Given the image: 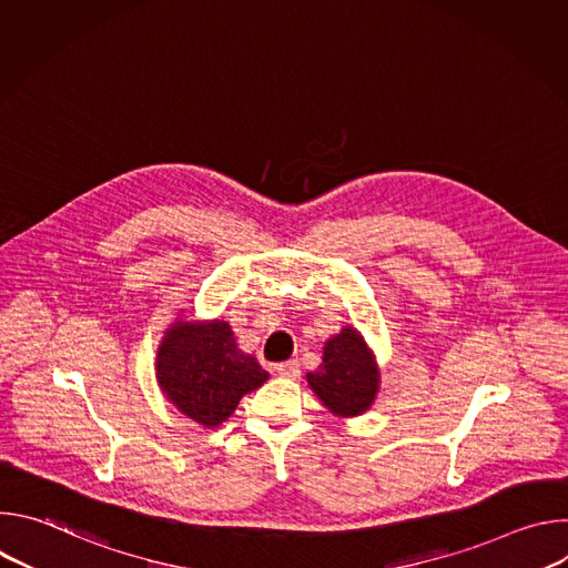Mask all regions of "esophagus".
<instances>
[{"mask_svg": "<svg viewBox=\"0 0 568 568\" xmlns=\"http://www.w3.org/2000/svg\"><path fill=\"white\" fill-rule=\"evenodd\" d=\"M276 373L281 375V377H287V379H294V377H298V364L296 362H281V364H276Z\"/></svg>", "mask_w": 568, "mask_h": 568, "instance_id": "1", "label": "esophagus"}]
</instances>
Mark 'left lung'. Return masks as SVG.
Instances as JSON below:
<instances>
[{"label": "left lung", "instance_id": "1", "mask_svg": "<svg viewBox=\"0 0 568 568\" xmlns=\"http://www.w3.org/2000/svg\"><path fill=\"white\" fill-rule=\"evenodd\" d=\"M305 379L323 407L337 418L366 414L382 384L375 353L353 326H344L323 344L321 364Z\"/></svg>", "mask_w": 568, "mask_h": 568}]
</instances>
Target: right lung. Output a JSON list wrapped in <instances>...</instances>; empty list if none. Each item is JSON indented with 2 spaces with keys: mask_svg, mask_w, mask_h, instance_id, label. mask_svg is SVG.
I'll return each instance as SVG.
<instances>
[{
  "mask_svg": "<svg viewBox=\"0 0 568 568\" xmlns=\"http://www.w3.org/2000/svg\"><path fill=\"white\" fill-rule=\"evenodd\" d=\"M154 375L178 412L202 427H220L247 395L270 379L254 355L242 353L222 318H184L159 342Z\"/></svg>",
  "mask_w": 568,
  "mask_h": 568,
  "instance_id": "right-lung-1",
  "label": "right lung"
}]
</instances>
